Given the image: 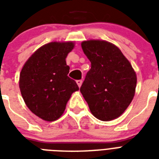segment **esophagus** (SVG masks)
I'll return each mask as SVG.
<instances>
[{
  "label": "esophagus",
  "mask_w": 159,
  "mask_h": 159,
  "mask_svg": "<svg viewBox=\"0 0 159 159\" xmlns=\"http://www.w3.org/2000/svg\"><path fill=\"white\" fill-rule=\"evenodd\" d=\"M82 80H77V84L78 85V87H81L82 86Z\"/></svg>",
  "instance_id": "esophagus-1"
}]
</instances>
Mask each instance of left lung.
<instances>
[{
    "label": "left lung",
    "mask_w": 159,
    "mask_h": 159,
    "mask_svg": "<svg viewBox=\"0 0 159 159\" xmlns=\"http://www.w3.org/2000/svg\"><path fill=\"white\" fill-rule=\"evenodd\" d=\"M82 48L91 62V69L80 92L96 118L112 120L122 115L133 100L135 72L120 48L109 42L84 41Z\"/></svg>",
    "instance_id": "obj_1"
}]
</instances>
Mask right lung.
<instances>
[{
	"instance_id": "add662e5",
	"label": "right lung",
	"mask_w": 159,
	"mask_h": 159,
	"mask_svg": "<svg viewBox=\"0 0 159 159\" xmlns=\"http://www.w3.org/2000/svg\"><path fill=\"white\" fill-rule=\"evenodd\" d=\"M72 42H52L36 50L25 63L20 75V89L28 108L47 121L62 116L72 93L79 90L67 74V53Z\"/></svg>"
}]
</instances>
